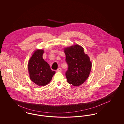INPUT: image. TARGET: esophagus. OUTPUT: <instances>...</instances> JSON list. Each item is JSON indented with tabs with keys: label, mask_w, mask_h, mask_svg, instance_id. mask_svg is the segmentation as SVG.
Wrapping results in <instances>:
<instances>
[{
	"label": "esophagus",
	"mask_w": 124,
	"mask_h": 124,
	"mask_svg": "<svg viewBox=\"0 0 124 124\" xmlns=\"http://www.w3.org/2000/svg\"><path fill=\"white\" fill-rule=\"evenodd\" d=\"M62 71V69H61V68H58V69L57 70V72H60V71Z\"/></svg>",
	"instance_id": "34e87169"
}]
</instances>
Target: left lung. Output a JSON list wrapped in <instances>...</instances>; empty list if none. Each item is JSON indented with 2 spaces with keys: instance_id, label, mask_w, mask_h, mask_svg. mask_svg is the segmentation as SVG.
Instances as JSON below:
<instances>
[{
  "instance_id": "8db88e82",
  "label": "left lung",
  "mask_w": 124,
  "mask_h": 124,
  "mask_svg": "<svg viewBox=\"0 0 124 124\" xmlns=\"http://www.w3.org/2000/svg\"><path fill=\"white\" fill-rule=\"evenodd\" d=\"M84 51L82 47L77 45L64 50L68 65L65 76L68 83L73 86H78L85 82L91 70L92 63Z\"/></svg>"
}]
</instances>
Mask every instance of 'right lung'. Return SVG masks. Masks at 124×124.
Returning <instances> with one entry per match:
<instances>
[{"label":"right lung","mask_w":124,"mask_h":124,"mask_svg":"<svg viewBox=\"0 0 124 124\" xmlns=\"http://www.w3.org/2000/svg\"><path fill=\"white\" fill-rule=\"evenodd\" d=\"M43 50H37L30 59L28 68L31 80L39 86H44L51 81L55 71L43 59Z\"/></svg>","instance_id":"1"}]
</instances>
